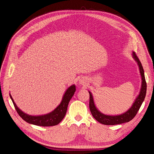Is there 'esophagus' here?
<instances>
[{"label":"esophagus","instance_id":"esophagus-1","mask_svg":"<svg viewBox=\"0 0 154 154\" xmlns=\"http://www.w3.org/2000/svg\"><path fill=\"white\" fill-rule=\"evenodd\" d=\"M86 83H87V82L84 78H82V79H80V81H79V83L82 85H85L86 84Z\"/></svg>","mask_w":154,"mask_h":154}]
</instances>
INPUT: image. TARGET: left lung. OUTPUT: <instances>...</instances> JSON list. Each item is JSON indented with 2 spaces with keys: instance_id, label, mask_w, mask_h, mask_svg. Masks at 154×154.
<instances>
[{
  "instance_id": "obj_1",
  "label": "left lung",
  "mask_w": 154,
  "mask_h": 154,
  "mask_svg": "<svg viewBox=\"0 0 154 154\" xmlns=\"http://www.w3.org/2000/svg\"><path fill=\"white\" fill-rule=\"evenodd\" d=\"M133 57L135 60L137 62V64L139 67V71L141 75L142 79V85L140 93H139V96L135 100L134 103H133L132 106H131L129 110H128L126 112L118 116H108L105 115L101 113L100 112L96 109V107L94 105V100H93L92 95L89 92V109L91 110V112L92 115L93 117L97 120L99 123L106 125H118L122 124L124 123L129 122L131 121L135 116H136L137 112L139 111V109L143 103V102L145 98L146 93V82L145 80V77H144V70L142 66V64L140 62V60L137 57L136 53H133Z\"/></svg>"
}]
</instances>
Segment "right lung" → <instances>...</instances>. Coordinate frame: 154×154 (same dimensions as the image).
<instances>
[{
  "label": "right lung",
  "instance_id": "right-lung-1",
  "mask_svg": "<svg viewBox=\"0 0 154 154\" xmlns=\"http://www.w3.org/2000/svg\"><path fill=\"white\" fill-rule=\"evenodd\" d=\"M75 91V85H73L69 87L63 95L61 103L57 108L51 113L38 116H32L23 112L20 109L18 108L11 94H10V96L17 113L25 122L35 125L41 126V127H51V126L57 125L62 122V120L66 114L69 101L72 98Z\"/></svg>",
  "mask_w": 154,
  "mask_h": 154
}]
</instances>
